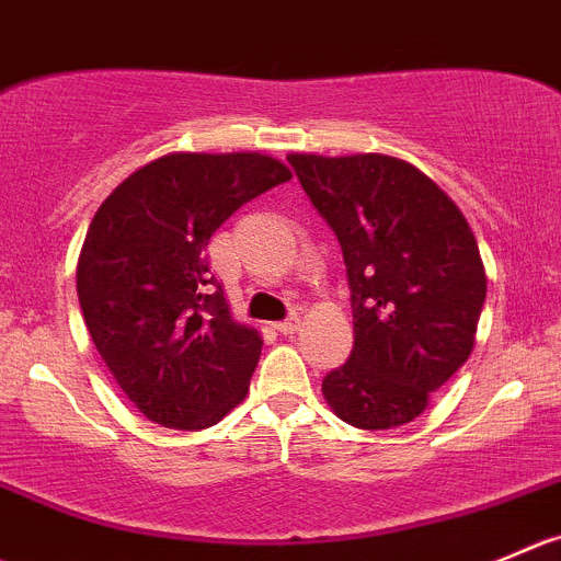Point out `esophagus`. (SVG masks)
<instances>
[{
	"mask_svg": "<svg viewBox=\"0 0 561 561\" xmlns=\"http://www.w3.org/2000/svg\"><path fill=\"white\" fill-rule=\"evenodd\" d=\"M276 329H279V334H296V331L301 329V314H290L287 320L276 323Z\"/></svg>",
	"mask_w": 561,
	"mask_h": 561,
	"instance_id": "1",
	"label": "esophagus"
}]
</instances>
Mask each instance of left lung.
<instances>
[{
    "label": "left lung",
    "instance_id": "8db88e82",
    "mask_svg": "<svg viewBox=\"0 0 561 561\" xmlns=\"http://www.w3.org/2000/svg\"><path fill=\"white\" fill-rule=\"evenodd\" d=\"M342 247L353 351L323 378L331 411L362 431L408 425L474 351L488 276L458 205L383 153H290Z\"/></svg>",
    "mask_w": 561,
    "mask_h": 561
}]
</instances>
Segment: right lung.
Returning a JSON list of instances; mask_svg holds the SVG:
<instances>
[{"label":"right lung","instance_id":"1","mask_svg":"<svg viewBox=\"0 0 561 561\" xmlns=\"http://www.w3.org/2000/svg\"><path fill=\"white\" fill-rule=\"evenodd\" d=\"M265 153H167L101 203L76 265L87 331L150 422L205 431L247 397L263 336L238 323L208 268L210 236L290 181Z\"/></svg>","mask_w":561,"mask_h":561}]
</instances>
